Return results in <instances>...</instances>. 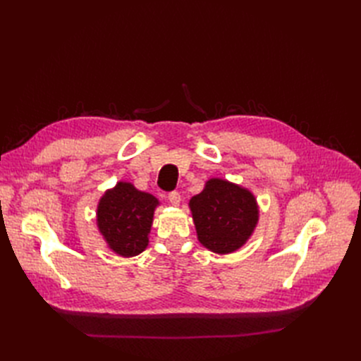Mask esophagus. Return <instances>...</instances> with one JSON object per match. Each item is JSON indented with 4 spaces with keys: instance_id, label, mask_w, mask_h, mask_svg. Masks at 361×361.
Masks as SVG:
<instances>
[{
    "instance_id": "1",
    "label": "esophagus",
    "mask_w": 361,
    "mask_h": 361,
    "mask_svg": "<svg viewBox=\"0 0 361 361\" xmlns=\"http://www.w3.org/2000/svg\"><path fill=\"white\" fill-rule=\"evenodd\" d=\"M169 202H170L173 206H179V203H180V194H179L178 191L169 192Z\"/></svg>"
}]
</instances>
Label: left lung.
<instances>
[{"instance_id": "left-lung-1", "label": "left lung", "mask_w": 361, "mask_h": 361, "mask_svg": "<svg viewBox=\"0 0 361 361\" xmlns=\"http://www.w3.org/2000/svg\"><path fill=\"white\" fill-rule=\"evenodd\" d=\"M197 238L203 247L218 255L233 253L253 235L259 206L247 188L212 178L200 194L190 200Z\"/></svg>"}]
</instances>
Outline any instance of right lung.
Returning a JSON list of instances; mask_svg holds the SVG:
<instances>
[{
	"mask_svg": "<svg viewBox=\"0 0 361 361\" xmlns=\"http://www.w3.org/2000/svg\"><path fill=\"white\" fill-rule=\"evenodd\" d=\"M158 204L157 197L129 182H118L105 191L97 204L96 221L108 247L123 257L145 251Z\"/></svg>",
	"mask_w": 361,
	"mask_h": 361,
	"instance_id": "1",
	"label": "right lung"
}]
</instances>
